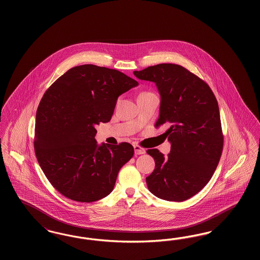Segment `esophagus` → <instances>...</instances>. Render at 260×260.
<instances>
[{
	"label": "esophagus",
	"instance_id": "obj_1",
	"mask_svg": "<svg viewBox=\"0 0 260 260\" xmlns=\"http://www.w3.org/2000/svg\"><path fill=\"white\" fill-rule=\"evenodd\" d=\"M148 128L149 131H152V129H153V125H149ZM139 149H142V147H141L140 145H138V150H139Z\"/></svg>",
	"mask_w": 260,
	"mask_h": 260
}]
</instances>
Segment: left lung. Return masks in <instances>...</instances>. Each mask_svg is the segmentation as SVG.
<instances>
[{
    "label": "left lung",
    "mask_w": 260,
    "mask_h": 260,
    "mask_svg": "<svg viewBox=\"0 0 260 260\" xmlns=\"http://www.w3.org/2000/svg\"><path fill=\"white\" fill-rule=\"evenodd\" d=\"M133 83L118 70L86 64L69 69L43 95L35 154L50 184L66 198L90 203L113 191L129 159L118 145L99 146L94 125L111 120L118 96Z\"/></svg>",
    "instance_id": "left-lung-1"
}]
</instances>
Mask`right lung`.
Listing matches in <instances>:
<instances>
[{"instance_id":"obj_1","label":"right lung","mask_w":260,"mask_h":260,"mask_svg":"<svg viewBox=\"0 0 260 260\" xmlns=\"http://www.w3.org/2000/svg\"><path fill=\"white\" fill-rule=\"evenodd\" d=\"M135 75L154 82L161 94L155 126L171 125L164 134L171 153L166 159L162 154L154 158L155 170L146 177L148 189L162 200H188L208 184L222 154L216 99L207 83L178 64L161 63Z\"/></svg>"}]
</instances>
